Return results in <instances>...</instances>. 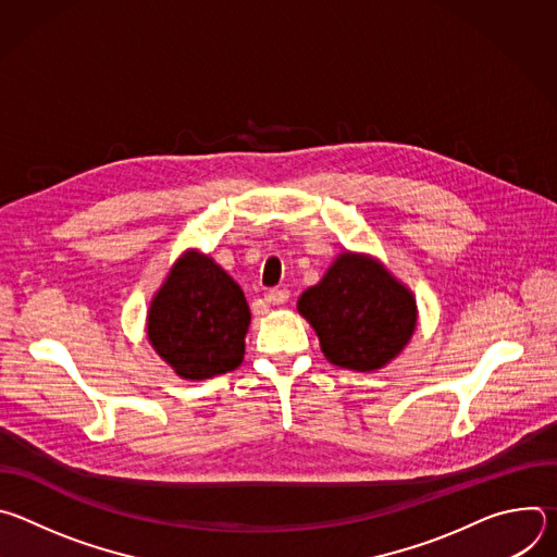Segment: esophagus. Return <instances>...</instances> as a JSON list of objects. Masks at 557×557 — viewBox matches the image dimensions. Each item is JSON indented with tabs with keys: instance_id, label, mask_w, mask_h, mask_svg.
<instances>
[{
	"instance_id": "34e87169",
	"label": "esophagus",
	"mask_w": 557,
	"mask_h": 557,
	"mask_svg": "<svg viewBox=\"0 0 557 557\" xmlns=\"http://www.w3.org/2000/svg\"><path fill=\"white\" fill-rule=\"evenodd\" d=\"M288 297H290V293H288L286 288H273V290H269V293L264 295V299H267L269 304H273V306H280V304L288 301Z\"/></svg>"
}]
</instances>
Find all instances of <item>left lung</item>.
<instances>
[{"label": "left lung", "mask_w": 557, "mask_h": 557, "mask_svg": "<svg viewBox=\"0 0 557 557\" xmlns=\"http://www.w3.org/2000/svg\"><path fill=\"white\" fill-rule=\"evenodd\" d=\"M297 308L320 337L326 359L359 372L394 359L417 326L412 293L374 260L350 253L301 293Z\"/></svg>", "instance_id": "obj_1"}]
</instances>
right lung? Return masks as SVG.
<instances>
[{"instance_id":"add662e5","label":"right lung","mask_w":557,"mask_h":557,"mask_svg":"<svg viewBox=\"0 0 557 557\" xmlns=\"http://www.w3.org/2000/svg\"><path fill=\"white\" fill-rule=\"evenodd\" d=\"M249 322L243 288L211 258L189 251L156 293L147 335L181 376L200 381L240 366Z\"/></svg>"}]
</instances>
